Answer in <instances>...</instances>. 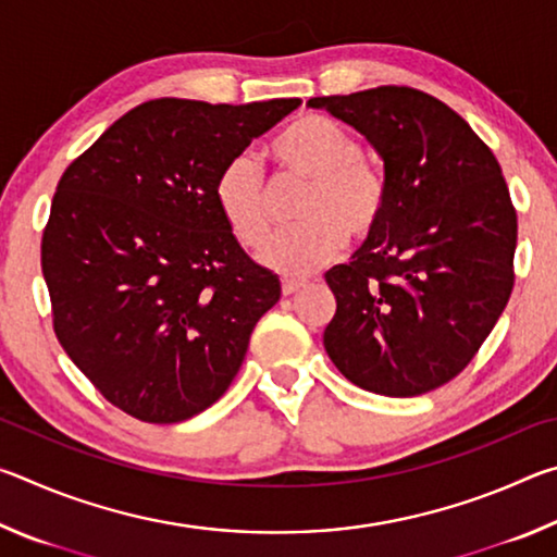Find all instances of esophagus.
Listing matches in <instances>:
<instances>
[{
  "label": "esophagus",
  "instance_id": "esophagus-1",
  "mask_svg": "<svg viewBox=\"0 0 557 557\" xmlns=\"http://www.w3.org/2000/svg\"><path fill=\"white\" fill-rule=\"evenodd\" d=\"M307 282L305 280H282V295L285 297H289V295H295V292H299L301 287H305Z\"/></svg>",
  "mask_w": 557,
  "mask_h": 557
}]
</instances>
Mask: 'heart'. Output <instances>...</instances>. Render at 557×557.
Masks as SVG:
<instances>
[{
    "mask_svg": "<svg viewBox=\"0 0 557 557\" xmlns=\"http://www.w3.org/2000/svg\"><path fill=\"white\" fill-rule=\"evenodd\" d=\"M275 159L289 176L309 182L297 228L282 231L260 250V265L287 277L309 275L342 252L346 231L371 235L383 219L388 188L356 135L324 115H305L277 137ZM215 206L235 240L258 248L270 231V206L256 157L238 154L215 178Z\"/></svg>",
    "mask_w": 557,
    "mask_h": 557,
    "instance_id": "heart-1",
    "label": "heart"
}]
</instances>
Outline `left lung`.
<instances>
[{
	"label": "left lung",
	"instance_id": "left-lung-1",
	"mask_svg": "<svg viewBox=\"0 0 557 557\" xmlns=\"http://www.w3.org/2000/svg\"><path fill=\"white\" fill-rule=\"evenodd\" d=\"M383 159V219L348 265L326 272L334 366L358 388L412 398L455 379L513 289L516 211L496 157L445 102L381 86L307 100Z\"/></svg>",
	"mask_w": 557,
	"mask_h": 557
}]
</instances>
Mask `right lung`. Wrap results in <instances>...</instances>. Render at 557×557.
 Segmentation results:
<instances>
[{
	"mask_svg": "<svg viewBox=\"0 0 557 557\" xmlns=\"http://www.w3.org/2000/svg\"><path fill=\"white\" fill-rule=\"evenodd\" d=\"M299 106L149 100L63 172L41 240L53 329L132 418L172 425L211 408L280 299V277L245 256L213 188Z\"/></svg>",
	"mask_w": 557,
	"mask_h": 557,
	"instance_id": "add662e5",
	"label": "right lung"
}]
</instances>
